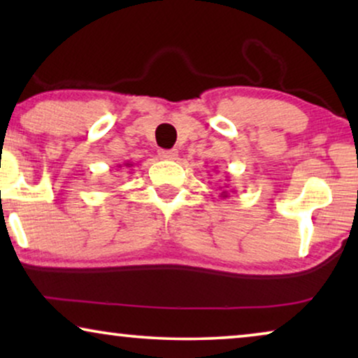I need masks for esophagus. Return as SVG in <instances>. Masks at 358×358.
Segmentation results:
<instances>
[{"mask_svg": "<svg viewBox=\"0 0 358 358\" xmlns=\"http://www.w3.org/2000/svg\"><path fill=\"white\" fill-rule=\"evenodd\" d=\"M158 155L161 159H168V161L178 159V150H159Z\"/></svg>", "mask_w": 358, "mask_h": 358, "instance_id": "obj_1", "label": "esophagus"}]
</instances>
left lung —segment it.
I'll return each instance as SVG.
<instances>
[{
  "label": "left lung",
  "mask_w": 358,
  "mask_h": 358,
  "mask_svg": "<svg viewBox=\"0 0 358 358\" xmlns=\"http://www.w3.org/2000/svg\"><path fill=\"white\" fill-rule=\"evenodd\" d=\"M227 180H229V179H227ZM223 187H225L224 189H223L222 187H220V189H222V194H220V197H222V199H228V197H229V192H234V189L229 190V189H228V184H224Z\"/></svg>",
  "instance_id": "left-lung-1"
}]
</instances>
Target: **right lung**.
Here are the masks:
<instances>
[{
  "mask_svg": "<svg viewBox=\"0 0 358 358\" xmlns=\"http://www.w3.org/2000/svg\"><path fill=\"white\" fill-rule=\"evenodd\" d=\"M125 168H131L134 166V163H130V161H127V163H124ZM119 168H122V164H119Z\"/></svg>",
  "mask_w": 358,
  "mask_h": 358,
  "instance_id": "add662e5",
  "label": "right lung"
}]
</instances>
